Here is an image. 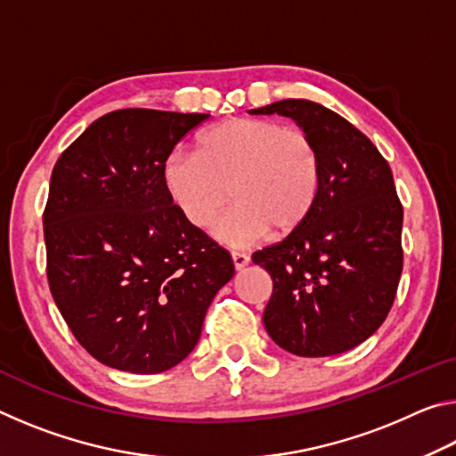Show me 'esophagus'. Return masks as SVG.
<instances>
[{
    "instance_id": "obj_1",
    "label": "esophagus",
    "mask_w": 456,
    "mask_h": 456,
    "mask_svg": "<svg viewBox=\"0 0 456 456\" xmlns=\"http://www.w3.org/2000/svg\"><path fill=\"white\" fill-rule=\"evenodd\" d=\"M231 257H233V265L239 272V269H243L245 265H249V256L247 253H241V251H233L231 253Z\"/></svg>"
}]
</instances>
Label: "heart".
Wrapping results in <instances>:
<instances>
[{
  "instance_id": "b5f03b06",
  "label": "heart",
  "mask_w": 456,
  "mask_h": 456,
  "mask_svg": "<svg viewBox=\"0 0 456 456\" xmlns=\"http://www.w3.org/2000/svg\"><path fill=\"white\" fill-rule=\"evenodd\" d=\"M165 184L191 225L213 223V235L249 247L273 231L299 229L318 203L322 157L314 138L272 118H229L200 136L199 152L176 149L165 160Z\"/></svg>"
}]
</instances>
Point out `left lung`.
<instances>
[{"label":"left lung","mask_w":456,"mask_h":456,"mask_svg":"<svg viewBox=\"0 0 456 456\" xmlns=\"http://www.w3.org/2000/svg\"><path fill=\"white\" fill-rule=\"evenodd\" d=\"M251 112L293 118L322 157L310 217L251 257L273 281L267 334L304 358L348 352L382 326L403 273V203L390 167L366 134L312 100H280Z\"/></svg>","instance_id":"1"}]
</instances>
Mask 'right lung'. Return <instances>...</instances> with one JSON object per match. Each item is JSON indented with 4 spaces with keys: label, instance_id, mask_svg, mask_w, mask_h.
Segmentation results:
<instances>
[{
    "label": "right lung",
    "instance_id": "1",
    "mask_svg": "<svg viewBox=\"0 0 456 456\" xmlns=\"http://www.w3.org/2000/svg\"><path fill=\"white\" fill-rule=\"evenodd\" d=\"M209 114L122 108L60 154L44 209L48 283L90 356L159 374L195 348L215 293L235 273L211 237L183 217L165 160Z\"/></svg>",
    "mask_w": 456,
    "mask_h": 456
}]
</instances>
